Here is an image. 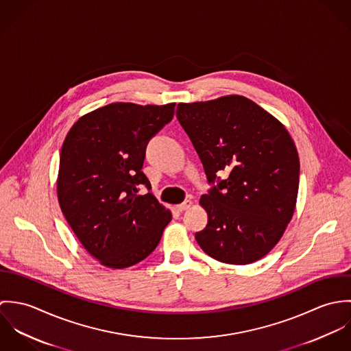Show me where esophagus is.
<instances>
[{
  "label": "esophagus",
  "instance_id": "34e87169",
  "mask_svg": "<svg viewBox=\"0 0 351 351\" xmlns=\"http://www.w3.org/2000/svg\"><path fill=\"white\" fill-rule=\"evenodd\" d=\"M192 205H193V202H192V201L186 200V201H184V202H182V204H178V205H177V206H176V208H177V209H178V210H180V212H184V210H186V209H189V208H191V206H192Z\"/></svg>",
  "mask_w": 351,
  "mask_h": 351
}]
</instances>
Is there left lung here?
I'll use <instances>...</instances> for the list:
<instances>
[{
	"label": "left lung",
	"instance_id": "1",
	"mask_svg": "<svg viewBox=\"0 0 351 351\" xmlns=\"http://www.w3.org/2000/svg\"><path fill=\"white\" fill-rule=\"evenodd\" d=\"M177 119L200 156L209 182L200 205L206 227L196 232L204 252L249 265L278 243L298 200L300 160L285 125L243 96L180 102Z\"/></svg>",
	"mask_w": 351,
	"mask_h": 351
}]
</instances>
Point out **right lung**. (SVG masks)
<instances>
[{"instance_id": "right-lung-1", "label": "right lung", "mask_w": 351, "mask_h": 351, "mask_svg": "<svg viewBox=\"0 0 351 351\" xmlns=\"http://www.w3.org/2000/svg\"><path fill=\"white\" fill-rule=\"evenodd\" d=\"M176 102H113L81 116L60 151L56 195L73 232L110 269L130 267L158 246L171 212L142 171L147 142L174 116Z\"/></svg>"}]
</instances>
